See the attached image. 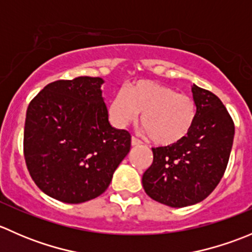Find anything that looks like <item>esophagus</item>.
Instances as JSON below:
<instances>
[{
	"label": "esophagus",
	"mask_w": 252,
	"mask_h": 252,
	"mask_svg": "<svg viewBox=\"0 0 252 252\" xmlns=\"http://www.w3.org/2000/svg\"><path fill=\"white\" fill-rule=\"evenodd\" d=\"M142 142L139 140V139H136L135 136H133V138H131V146H139V145H141Z\"/></svg>",
	"instance_id": "esophagus-1"
}]
</instances>
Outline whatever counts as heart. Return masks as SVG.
<instances>
[{"label": "heart", "instance_id": "heart-1", "mask_svg": "<svg viewBox=\"0 0 252 252\" xmlns=\"http://www.w3.org/2000/svg\"><path fill=\"white\" fill-rule=\"evenodd\" d=\"M151 140L161 146L183 141L194 126L196 105L190 96L171 86L151 80H138L121 89L108 106L114 126L126 128L139 118Z\"/></svg>", "mask_w": 252, "mask_h": 252}]
</instances>
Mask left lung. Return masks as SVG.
<instances>
[{
  "mask_svg": "<svg viewBox=\"0 0 252 252\" xmlns=\"http://www.w3.org/2000/svg\"><path fill=\"white\" fill-rule=\"evenodd\" d=\"M196 118L189 135L171 146L154 147V162L142 175L155 201L185 207L206 199L222 179L234 139V122L222 101L192 85Z\"/></svg>",
  "mask_w": 252,
  "mask_h": 252,
  "instance_id": "left-lung-1",
  "label": "left lung"
}]
</instances>
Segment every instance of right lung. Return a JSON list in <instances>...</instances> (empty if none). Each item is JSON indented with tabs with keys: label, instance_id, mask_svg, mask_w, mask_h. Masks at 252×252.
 <instances>
[{
	"label": "right lung",
	"instance_id": "1",
	"mask_svg": "<svg viewBox=\"0 0 252 252\" xmlns=\"http://www.w3.org/2000/svg\"><path fill=\"white\" fill-rule=\"evenodd\" d=\"M103 83L98 77L53 81L27 110L28 171L58 201L81 204L100 196L130 150V134L108 122Z\"/></svg>",
	"mask_w": 252,
	"mask_h": 252
}]
</instances>
